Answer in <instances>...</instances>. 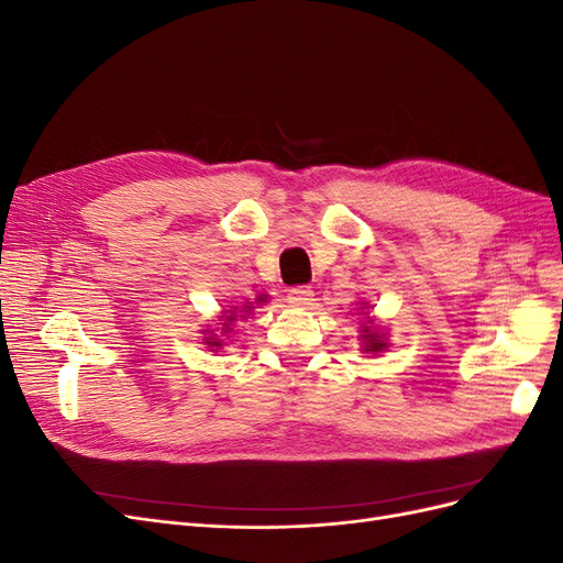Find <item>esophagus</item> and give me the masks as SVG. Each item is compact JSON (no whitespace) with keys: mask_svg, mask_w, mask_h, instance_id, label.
I'll use <instances>...</instances> for the list:
<instances>
[{"mask_svg":"<svg viewBox=\"0 0 563 563\" xmlns=\"http://www.w3.org/2000/svg\"><path fill=\"white\" fill-rule=\"evenodd\" d=\"M312 296H314L312 286H294L291 291H288L286 298H288V302H291V305H310Z\"/></svg>","mask_w":563,"mask_h":563,"instance_id":"obj_1","label":"esophagus"}]
</instances>
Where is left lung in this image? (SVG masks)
Instances as JSON below:
<instances>
[{
	"instance_id": "8db88e82",
	"label": "left lung",
	"mask_w": 563,
	"mask_h": 563,
	"mask_svg": "<svg viewBox=\"0 0 563 563\" xmlns=\"http://www.w3.org/2000/svg\"><path fill=\"white\" fill-rule=\"evenodd\" d=\"M364 340H366V350L368 352H378V350H383L385 347V343H383V340H380V335L378 333H373V329H364Z\"/></svg>"
}]
</instances>
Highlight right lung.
<instances>
[{
    "instance_id": "right-lung-1",
    "label": "right lung",
    "mask_w": 563,
    "mask_h": 563,
    "mask_svg": "<svg viewBox=\"0 0 563 563\" xmlns=\"http://www.w3.org/2000/svg\"><path fill=\"white\" fill-rule=\"evenodd\" d=\"M258 300H263V298H258ZM246 308H251V305H246ZM234 319H236V308L230 312V317H225V319H223V321H225V323H223V333H225V335L230 333V323H232ZM207 343H209V345L220 347V345H223V340H218V338H207Z\"/></svg>"
}]
</instances>
